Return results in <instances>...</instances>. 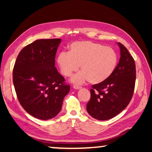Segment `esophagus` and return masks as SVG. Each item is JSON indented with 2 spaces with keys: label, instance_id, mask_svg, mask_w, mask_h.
Here are the masks:
<instances>
[{
  "label": "esophagus",
  "instance_id": "34e87169",
  "mask_svg": "<svg viewBox=\"0 0 152 152\" xmlns=\"http://www.w3.org/2000/svg\"><path fill=\"white\" fill-rule=\"evenodd\" d=\"M81 88H82L81 86H78V85H74V89H76V90H78V89H80Z\"/></svg>",
  "mask_w": 152,
  "mask_h": 152
}]
</instances>
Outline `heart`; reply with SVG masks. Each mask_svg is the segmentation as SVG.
I'll list each match as a JSON object with an SVG mask.
<instances>
[{"label": "heart", "instance_id": "heart-1", "mask_svg": "<svg viewBox=\"0 0 152 152\" xmlns=\"http://www.w3.org/2000/svg\"><path fill=\"white\" fill-rule=\"evenodd\" d=\"M57 61L61 73L67 77L80 67L82 71L71 79L73 83L80 84L88 80L90 83L99 84L115 71L118 56L112 48L91 41H82L72 43L69 52H61Z\"/></svg>", "mask_w": 152, "mask_h": 152}]
</instances>
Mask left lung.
I'll use <instances>...</instances> for the list:
<instances>
[{"label": "left lung", "mask_w": 152, "mask_h": 152, "mask_svg": "<svg viewBox=\"0 0 152 152\" xmlns=\"http://www.w3.org/2000/svg\"><path fill=\"white\" fill-rule=\"evenodd\" d=\"M121 58L115 71L101 83L91 89V99L86 110L94 119H111L124 110L129 103L134 92L136 70L134 59L122 43H118Z\"/></svg>", "instance_id": "1"}]
</instances>
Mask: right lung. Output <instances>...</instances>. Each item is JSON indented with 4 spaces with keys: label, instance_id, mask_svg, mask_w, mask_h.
Here are the masks:
<instances>
[{
    "label": "right lung",
    "instance_id": "right-lung-1",
    "mask_svg": "<svg viewBox=\"0 0 152 152\" xmlns=\"http://www.w3.org/2000/svg\"><path fill=\"white\" fill-rule=\"evenodd\" d=\"M61 39H37L23 49L12 71L15 92L20 104L33 117L52 119L61 109L70 86L55 67Z\"/></svg>",
    "mask_w": 152,
    "mask_h": 152
}]
</instances>
